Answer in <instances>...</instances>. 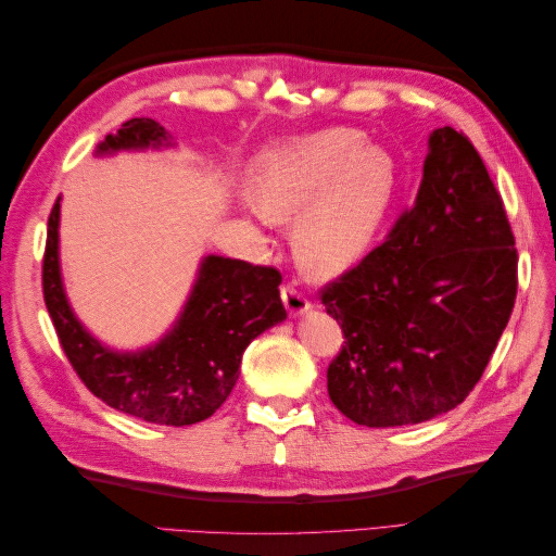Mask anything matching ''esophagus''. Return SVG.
<instances>
[{
    "label": "esophagus",
    "instance_id": "esophagus-1",
    "mask_svg": "<svg viewBox=\"0 0 556 556\" xmlns=\"http://www.w3.org/2000/svg\"><path fill=\"white\" fill-rule=\"evenodd\" d=\"M280 294H282L285 308H288V313L292 317H299V315H304V313L311 311V301L304 294H301L296 288H292V285H285Z\"/></svg>",
    "mask_w": 556,
    "mask_h": 556
}]
</instances>
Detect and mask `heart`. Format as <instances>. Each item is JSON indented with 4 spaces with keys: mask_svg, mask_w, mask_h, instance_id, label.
<instances>
[{
    "mask_svg": "<svg viewBox=\"0 0 556 556\" xmlns=\"http://www.w3.org/2000/svg\"><path fill=\"white\" fill-rule=\"evenodd\" d=\"M355 129L336 127L266 148L248 180L250 206L266 223L294 227L304 271L329 278L371 245L394 192V164Z\"/></svg>",
    "mask_w": 556,
    "mask_h": 556,
    "instance_id": "1",
    "label": "heart"
}]
</instances>
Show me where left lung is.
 <instances>
[{
	"label": "left lung",
	"mask_w": 556,
	"mask_h": 556,
	"mask_svg": "<svg viewBox=\"0 0 556 556\" xmlns=\"http://www.w3.org/2000/svg\"><path fill=\"white\" fill-rule=\"evenodd\" d=\"M517 296L506 206L476 146L429 137L413 206L384 243L319 290L345 341L327 368L333 406L384 429L427 422L470 394Z\"/></svg>",
	"instance_id": "left-lung-1"
}]
</instances>
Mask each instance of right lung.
Instances as JSON below:
<instances>
[{"instance_id": "right-lung-1", "label": "right lung", "mask_w": 556, "mask_h": 556, "mask_svg": "<svg viewBox=\"0 0 556 556\" xmlns=\"http://www.w3.org/2000/svg\"><path fill=\"white\" fill-rule=\"evenodd\" d=\"M166 131L150 117H131L97 153L162 146ZM60 197L48 217L43 301L66 359L106 406L153 425L185 427L211 417L239 380L245 348L288 317L274 266L208 255L178 323L153 348L113 352L83 329L64 296L58 260Z\"/></svg>"}]
</instances>
